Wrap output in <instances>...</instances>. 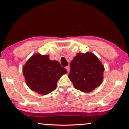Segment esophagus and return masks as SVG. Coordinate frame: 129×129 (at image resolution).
I'll return each mask as SVG.
<instances>
[{
  "label": "esophagus",
  "mask_w": 129,
  "mask_h": 129,
  "mask_svg": "<svg viewBox=\"0 0 129 129\" xmlns=\"http://www.w3.org/2000/svg\"><path fill=\"white\" fill-rule=\"evenodd\" d=\"M66 70H67V71H68V72H69V70H70V67H69V66H66Z\"/></svg>",
  "instance_id": "esophagus-1"
}]
</instances>
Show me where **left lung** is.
<instances>
[{
  "mask_svg": "<svg viewBox=\"0 0 129 129\" xmlns=\"http://www.w3.org/2000/svg\"><path fill=\"white\" fill-rule=\"evenodd\" d=\"M68 76L76 89L90 92L101 84L104 68L91 53H78L71 61Z\"/></svg>",
  "mask_w": 129,
  "mask_h": 129,
  "instance_id": "left-lung-1",
  "label": "left lung"
}]
</instances>
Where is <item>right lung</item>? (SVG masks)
<instances>
[{
	"instance_id": "1",
	"label": "right lung",
	"mask_w": 129,
	"mask_h": 129,
	"mask_svg": "<svg viewBox=\"0 0 129 129\" xmlns=\"http://www.w3.org/2000/svg\"><path fill=\"white\" fill-rule=\"evenodd\" d=\"M68 73L58 61L50 60L49 55L36 54L26 61L23 74L28 87L40 94L46 95L56 89L57 82Z\"/></svg>"
}]
</instances>
